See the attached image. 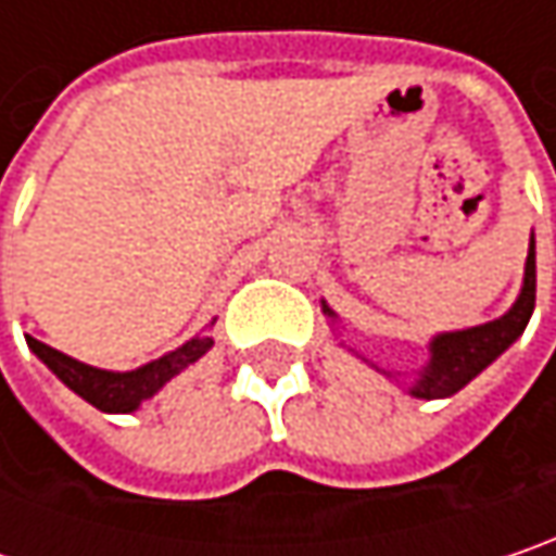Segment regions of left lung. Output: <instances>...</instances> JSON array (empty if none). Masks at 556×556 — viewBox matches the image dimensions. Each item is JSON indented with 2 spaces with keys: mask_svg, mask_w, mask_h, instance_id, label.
<instances>
[{
  "mask_svg": "<svg viewBox=\"0 0 556 556\" xmlns=\"http://www.w3.org/2000/svg\"><path fill=\"white\" fill-rule=\"evenodd\" d=\"M532 309H535V233H532V243H529V256H526V278H522V291L516 303L500 316L491 319L484 326H471V329H456V332H440V336L430 338L427 351H430V361L415 370V377L405 382L408 395L415 399H450L456 395L458 389H465L471 379L478 377L481 370H488L496 357L516 341V338L526 332L529 319H532ZM323 313L332 319V326L338 323V313L323 300ZM348 351L354 357H361L364 364H370L377 374L382 377L395 379L405 377L399 370H386L374 364L367 354H361L357 348L348 344Z\"/></svg>",
  "mask_w": 556,
  "mask_h": 556,
  "instance_id": "8db88e82",
  "label": "left lung"
}]
</instances>
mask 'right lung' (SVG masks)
<instances>
[{"mask_svg": "<svg viewBox=\"0 0 556 556\" xmlns=\"http://www.w3.org/2000/svg\"><path fill=\"white\" fill-rule=\"evenodd\" d=\"M212 344H215L212 336H195L174 351H167L164 357L119 374V370H100L91 364H81V361L62 354L56 348L37 341V338H27V348L60 377V382H65L75 395H81L88 405H94L98 412H106V415L139 412L141 402L154 399L177 374H182L189 364H195L202 354H208Z\"/></svg>", "mask_w": 556, "mask_h": 556, "instance_id": "add662e5", "label": "right lung"}]
</instances>
